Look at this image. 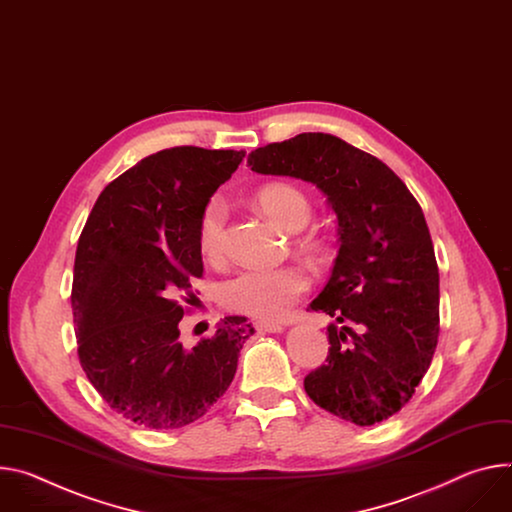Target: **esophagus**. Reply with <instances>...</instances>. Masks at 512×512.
<instances>
[{"instance_id":"1","label":"esophagus","mask_w":512,"mask_h":512,"mask_svg":"<svg viewBox=\"0 0 512 512\" xmlns=\"http://www.w3.org/2000/svg\"><path fill=\"white\" fill-rule=\"evenodd\" d=\"M255 329H257V333H282L284 331V324L261 320V322H255Z\"/></svg>"}]
</instances>
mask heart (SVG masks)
<instances>
[{"label": "heart", "mask_w": 512, "mask_h": 512, "mask_svg": "<svg viewBox=\"0 0 512 512\" xmlns=\"http://www.w3.org/2000/svg\"><path fill=\"white\" fill-rule=\"evenodd\" d=\"M261 212L286 232H296L310 218L308 198L292 183H267L257 192ZM228 206L220 196H214L202 208L198 220V245L202 255L218 263L224 257V228ZM310 277L302 267L284 265L275 269H243L222 286V302L226 308L275 320L290 312V308L308 292Z\"/></svg>", "instance_id": "heart-1"}]
</instances>
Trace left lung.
I'll use <instances>...</instances> for the list:
<instances>
[{"label": "left lung", "instance_id": "8db88e82", "mask_svg": "<svg viewBox=\"0 0 512 512\" xmlns=\"http://www.w3.org/2000/svg\"><path fill=\"white\" fill-rule=\"evenodd\" d=\"M247 163L316 185L337 216L339 253L308 308L342 327H327V363L304 378L306 394L353 425L386 421L425 378L439 337V269L421 206L386 163L333 134L302 132Z\"/></svg>", "mask_w": 512, "mask_h": 512}]
</instances>
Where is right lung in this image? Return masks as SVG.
Instances as JSON below:
<instances>
[{
    "label": "right lung",
    "mask_w": 512,
    "mask_h": 512,
    "mask_svg": "<svg viewBox=\"0 0 512 512\" xmlns=\"http://www.w3.org/2000/svg\"><path fill=\"white\" fill-rule=\"evenodd\" d=\"M245 151L173 147L100 194L77 243L73 320L87 380L128 421L167 431L202 418L237 374L245 316H224L196 347L179 341L204 263L198 220Z\"/></svg>",
    "instance_id": "obj_1"
}]
</instances>
